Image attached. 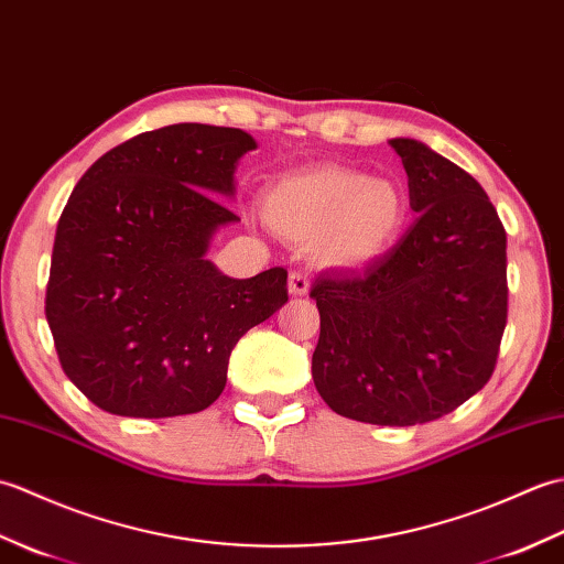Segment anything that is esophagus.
Here are the masks:
<instances>
[{
	"label": "esophagus",
	"mask_w": 564,
	"mask_h": 564,
	"mask_svg": "<svg viewBox=\"0 0 564 564\" xmlns=\"http://www.w3.org/2000/svg\"><path fill=\"white\" fill-rule=\"evenodd\" d=\"M307 291H310V279H307V273H303V271H293V273L289 275V293H291V295H295V297H301V295H307Z\"/></svg>",
	"instance_id": "1"
}]
</instances>
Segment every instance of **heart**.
<instances>
[{
  "instance_id": "1",
  "label": "heart",
  "mask_w": 564,
  "mask_h": 564,
  "mask_svg": "<svg viewBox=\"0 0 564 564\" xmlns=\"http://www.w3.org/2000/svg\"><path fill=\"white\" fill-rule=\"evenodd\" d=\"M263 218L291 242L313 245L327 267L364 269L398 242L406 198L392 178L319 166L275 182L263 196Z\"/></svg>"
}]
</instances>
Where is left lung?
Returning <instances> with one entry per match:
<instances>
[{"label":"left lung","mask_w":564,"mask_h":564,"mask_svg":"<svg viewBox=\"0 0 564 564\" xmlns=\"http://www.w3.org/2000/svg\"><path fill=\"white\" fill-rule=\"evenodd\" d=\"M410 230L361 273L319 275L313 380L334 412L414 426L485 388L507 327V232L485 188L424 142L392 138Z\"/></svg>","instance_id":"left-lung-1"}]
</instances>
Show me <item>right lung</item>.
<instances>
[{
	"label": "right lung",
	"mask_w": 564,
	"mask_h": 564,
	"mask_svg": "<svg viewBox=\"0 0 564 564\" xmlns=\"http://www.w3.org/2000/svg\"><path fill=\"white\" fill-rule=\"evenodd\" d=\"M239 128L176 123L94 162L59 215L45 317L65 376L118 416L196 414L235 344L289 303L285 269L230 279L206 257L237 223Z\"/></svg>",
	"instance_id": "1"
}]
</instances>
